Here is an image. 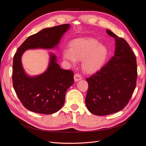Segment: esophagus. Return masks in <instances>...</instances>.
I'll use <instances>...</instances> for the list:
<instances>
[{
    "label": "esophagus",
    "instance_id": "obj_1",
    "mask_svg": "<svg viewBox=\"0 0 146 146\" xmlns=\"http://www.w3.org/2000/svg\"><path fill=\"white\" fill-rule=\"evenodd\" d=\"M82 80V76L79 74H75L74 75V80L75 82H77L80 80Z\"/></svg>",
    "mask_w": 146,
    "mask_h": 146
}]
</instances>
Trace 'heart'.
Segmentation results:
<instances>
[{
    "instance_id": "heart-1",
    "label": "heart",
    "mask_w": 146,
    "mask_h": 146,
    "mask_svg": "<svg viewBox=\"0 0 146 146\" xmlns=\"http://www.w3.org/2000/svg\"><path fill=\"white\" fill-rule=\"evenodd\" d=\"M109 54L105 45L92 38H79L70 42V48H65L63 51L65 59L75 64L78 60H81L83 70L88 73H95L105 64Z\"/></svg>"
}]
</instances>
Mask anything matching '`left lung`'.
Segmentation results:
<instances>
[{"label": "left lung", "instance_id": "8db88e82", "mask_svg": "<svg viewBox=\"0 0 146 146\" xmlns=\"http://www.w3.org/2000/svg\"><path fill=\"white\" fill-rule=\"evenodd\" d=\"M115 39L114 55L93 76L86 79L89 89L87 110L97 115L115 113L125 107L134 92L137 79L136 58L127 41L109 29Z\"/></svg>", "mask_w": 146, "mask_h": 146}]
</instances>
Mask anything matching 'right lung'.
<instances>
[{
  "mask_svg": "<svg viewBox=\"0 0 146 146\" xmlns=\"http://www.w3.org/2000/svg\"><path fill=\"white\" fill-rule=\"evenodd\" d=\"M70 24L45 28L25 40L17 49L13 62V88L23 106L36 113L51 114L63 106L66 90L74 82L73 72L60 68L57 57L49 52L47 69L38 75L25 72L22 56L28 49L58 48L61 38L70 28Z\"/></svg>",
  "mask_w": 146,
  "mask_h": 146,
  "instance_id": "1",
  "label": "right lung"
}]
</instances>
